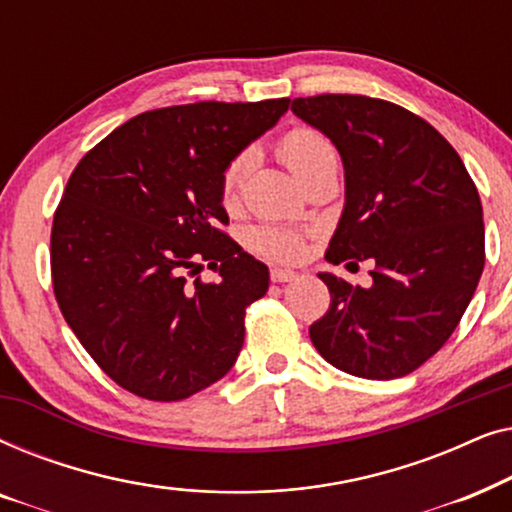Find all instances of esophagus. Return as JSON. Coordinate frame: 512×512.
Instances as JSON below:
<instances>
[{"label":"esophagus","mask_w":512,"mask_h":512,"mask_svg":"<svg viewBox=\"0 0 512 512\" xmlns=\"http://www.w3.org/2000/svg\"><path fill=\"white\" fill-rule=\"evenodd\" d=\"M298 275L296 272H291V270H282V268H275V270H270V279L275 284H284V282H293V279H296Z\"/></svg>","instance_id":"obj_1"}]
</instances>
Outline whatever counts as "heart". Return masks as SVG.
Segmentation results:
<instances>
[{
    "label": "heart",
    "instance_id": "obj_1",
    "mask_svg": "<svg viewBox=\"0 0 512 512\" xmlns=\"http://www.w3.org/2000/svg\"><path fill=\"white\" fill-rule=\"evenodd\" d=\"M277 153L284 160L286 167L296 174V177L307 184L314 174H319L326 167H338V151L328 142V137L321 135L319 130L307 128V125H298L291 128L282 139L277 142ZM256 151L244 149L242 153L230 160L223 167L221 181H219V195L221 205L226 209H235L242 200L244 184L254 167ZM247 244L256 254H261L270 261H298L305 251L303 233L284 226H256L249 230Z\"/></svg>",
    "mask_w": 512,
    "mask_h": 512
}]
</instances>
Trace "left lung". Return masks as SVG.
<instances>
[{
	"instance_id": "left-lung-1",
	"label": "left lung",
	"mask_w": 512,
	"mask_h": 512,
	"mask_svg": "<svg viewBox=\"0 0 512 512\" xmlns=\"http://www.w3.org/2000/svg\"><path fill=\"white\" fill-rule=\"evenodd\" d=\"M345 165V209L326 261H370V286L321 272L331 291L312 345L331 366L394 380L429 361L464 317L485 268L478 188L440 132L366 95L296 97Z\"/></svg>"
}]
</instances>
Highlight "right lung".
Instances as JSON below:
<instances>
[{"label": "right lung", "instance_id": "obj_1", "mask_svg": "<svg viewBox=\"0 0 512 512\" xmlns=\"http://www.w3.org/2000/svg\"><path fill=\"white\" fill-rule=\"evenodd\" d=\"M289 102L144 111L74 167L53 216L55 300L93 361L130 394L181 401L235 366L244 314L270 275L221 230L219 181ZM202 260L219 283L187 279Z\"/></svg>", "mask_w": 512, "mask_h": 512}]
</instances>
